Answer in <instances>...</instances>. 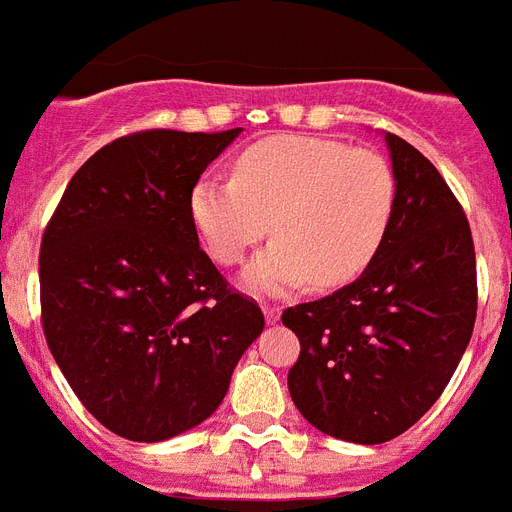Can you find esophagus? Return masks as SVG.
Listing matches in <instances>:
<instances>
[{"mask_svg":"<svg viewBox=\"0 0 512 512\" xmlns=\"http://www.w3.org/2000/svg\"><path fill=\"white\" fill-rule=\"evenodd\" d=\"M261 312L267 317V322H277L280 320V306L275 304H261Z\"/></svg>","mask_w":512,"mask_h":512,"instance_id":"obj_1","label":"esophagus"}]
</instances>
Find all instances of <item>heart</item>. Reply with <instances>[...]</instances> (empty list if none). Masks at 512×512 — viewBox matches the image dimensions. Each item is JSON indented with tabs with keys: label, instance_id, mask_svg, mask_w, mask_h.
Returning <instances> with one entry per match:
<instances>
[{
	"label": "heart",
	"instance_id": "heart-1",
	"mask_svg": "<svg viewBox=\"0 0 512 512\" xmlns=\"http://www.w3.org/2000/svg\"><path fill=\"white\" fill-rule=\"evenodd\" d=\"M399 182L388 158L370 147L275 134L243 147L232 179H198L187 198L198 237L224 267H235L269 232L275 240L245 282L282 293L312 280L341 288L357 280L386 243Z\"/></svg>",
	"mask_w": 512,
	"mask_h": 512
}]
</instances>
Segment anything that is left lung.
<instances>
[{"instance_id":"8db88e82","label":"left lung","mask_w":512,"mask_h":512,"mask_svg":"<svg viewBox=\"0 0 512 512\" xmlns=\"http://www.w3.org/2000/svg\"><path fill=\"white\" fill-rule=\"evenodd\" d=\"M399 198L370 267L330 296L282 312L301 354L293 404L314 428L383 444L431 410L460 365L478 306L468 216L436 166L386 134Z\"/></svg>"}]
</instances>
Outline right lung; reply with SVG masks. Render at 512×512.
Segmentation results:
<instances>
[{
  "instance_id": "1",
  "label": "right lung",
  "mask_w": 512,
  "mask_h": 512,
  "mask_svg": "<svg viewBox=\"0 0 512 512\" xmlns=\"http://www.w3.org/2000/svg\"><path fill=\"white\" fill-rule=\"evenodd\" d=\"M237 134L118 137L73 174L44 227L47 346L81 404L129 441L203 423L264 330L259 304L230 288L187 211L192 185Z\"/></svg>"
}]
</instances>
